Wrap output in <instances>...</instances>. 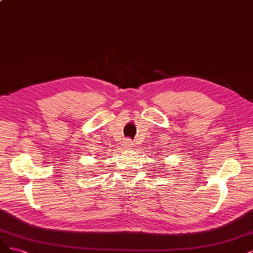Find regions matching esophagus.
Instances as JSON below:
<instances>
[{"label":"esophagus","instance_id":"34e87169","mask_svg":"<svg viewBox=\"0 0 253 253\" xmlns=\"http://www.w3.org/2000/svg\"><path fill=\"white\" fill-rule=\"evenodd\" d=\"M124 148H125L126 150H131V149H133V143H132L131 140H130V138H127L126 142L124 143Z\"/></svg>","mask_w":253,"mask_h":253}]
</instances>
